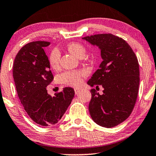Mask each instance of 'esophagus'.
<instances>
[{
	"label": "esophagus",
	"instance_id": "obj_1",
	"mask_svg": "<svg viewBox=\"0 0 156 156\" xmlns=\"http://www.w3.org/2000/svg\"><path fill=\"white\" fill-rule=\"evenodd\" d=\"M80 89H78V88L74 89V91H75V94H77L80 92Z\"/></svg>",
	"mask_w": 156,
	"mask_h": 156
}]
</instances>
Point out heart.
<instances>
[{
    "label": "heart",
    "mask_w": 156,
    "mask_h": 156,
    "mask_svg": "<svg viewBox=\"0 0 156 156\" xmlns=\"http://www.w3.org/2000/svg\"><path fill=\"white\" fill-rule=\"evenodd\" d=\"M67 50L74 56L82 58L85 55L86 49L83 44L78 42H72L67 45ZM60 53L57 49H54L49 56V64L51 68L57 70L59 67ZM84 72L82 71H67L62 73L59 76L61 82L66 85L72 87L80 86L82 82V76Z\"/></svg>",
    "instance_id": "obj_1"
}]
</instances>
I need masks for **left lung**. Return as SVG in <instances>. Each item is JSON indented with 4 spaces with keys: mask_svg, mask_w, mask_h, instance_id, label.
<instances>
[{
    "mask_svg": "<svg viewBox=\"0 0 156 156\" xmlns=\"http://www.w3.org/2000/svg\"><path fill=\"white\" fill-rule=\"evenodd\" d=\"M82 39L97 46L103 59L87 82L91 87L101 85L104 89L101 95L94 89L91 90L90 116L102 127L116 126L130 116L135 106L140 82L138 59L124 40L112 34Z\"/></svg>",
    "mask_w": 156,
    "mask_h": 156,
    "instance_id": "obj_1",
    "label": "left lung"
}]
</instances>
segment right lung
<instances>
[{
    "instance_id": "add662e5",
    "label": "right lung",
    "mask_w": 156,
    "mask_h": 156,
    "mask_svg": "<svg viewBox=\"0 0 156 156\" xmlns=\"http://www.w3.org/2000/svg\"><path fill=\"white\" fill-rule=\"evenodd\" d=\"M50 44L35 41L25 44L17 54L12 68L21 104L32 120L43 126L58 122L74 97L71 87H65L54 97L48 94L46 87L54 79L44 50Z\"/></svg>"
}]
</instances>
